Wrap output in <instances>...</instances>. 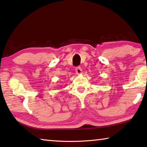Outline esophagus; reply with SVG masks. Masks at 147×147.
I'll return each mask as SVG.
<instances>
[{"mask_svg": "<svg viewBox=\"0 0 147 147\" xmlns=\"http://www.w3.org/2000/svg\"><path fill=\"white\" fill-rule=\"evenodd\" d=\"M82 73V69L80 67H78L76 68V73L77 74H80Z\"/></svg>", "mask_w": 147, "mask_h": 147, "instance_id": "34e87169", "label": "esophagus"}]
</instances>
